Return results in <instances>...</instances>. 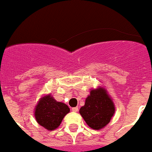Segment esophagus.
<instances>
[{
  "mask_svg": "<svg viewBox=\"0 0 152 152\" xmlns=\"http://www.w3.org/2000/svg\"><path fill=\"white\" fill-rule=\"evenodd\" d=\"M79 110V108L76 106V107H73V108H72V112H77Z\"/></svg>",
  "mask_w": 152,
  "mask_h": 152,
  "instance_id": "obj_1",
  "label": "esophagus"
}]
</instances>
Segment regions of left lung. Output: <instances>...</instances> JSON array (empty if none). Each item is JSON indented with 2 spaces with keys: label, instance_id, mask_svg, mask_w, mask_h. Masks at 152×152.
I'll list each match as a JSON object with an SVG mask.
<instances>
[{
  "label": "left lung",
  "instance_id": "obj_1",
  "mask_svg": "<svg viewBox=\"0 0 152 152\" xmlns=\"http://www.w3.org/2000/svg\"><path fill=\"white\" fill-rule=\"evenodd\" d=\"M115 113V105L108 91L103 87L90 91L85 103L80 109V113L87 125L92 129L99 130L106 127Z\"/></svg>",
  "mask_w": 152,
  "mask_h": 152
}]
</instances>
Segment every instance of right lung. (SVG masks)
Returning <instances> with one entry per match:
<instances>
[{"label":"right lung","instance_id":"obj_1","mask_svg":"<svg viewBox=\"0 0 152 152\" xmlns=\"http://www.w3.org/2000/svg\"><path fill=\"white\" fill-rule=\"evenodd\" d=\"M69 111L70 109L66 104L56 101L50 94H48L39 99L34 108V115L38 124L52 131L59 127Z\"/></svg>","mask_w":152,"mask_h":152}]
</instances>
